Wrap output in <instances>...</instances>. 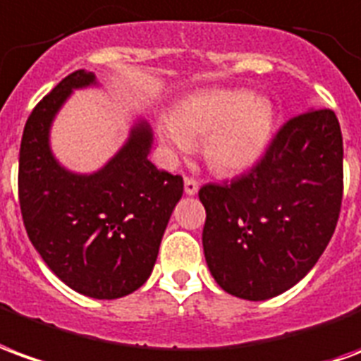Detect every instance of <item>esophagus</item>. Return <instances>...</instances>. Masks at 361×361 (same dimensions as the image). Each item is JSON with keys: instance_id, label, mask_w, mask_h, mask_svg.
Here are the masks:
<instances>
[{"instance_id": "obj_1", "label": "esophagus", "mask_w": 361, "mask_h": 361, "mask_svg": "<svg viewBox=\"0 0 361 361\" xmlns=\"http://www.w3.org/2000/svg\"><path fill=\"white\" fill-rule=\"evenodd\" d=\"M198 180L194 178V176H186L185 178V192L188 194V196H194V194L198 192Z\"/></svg>"}]
</instances>
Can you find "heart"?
Instances as JSON below:
<instances>
[{
  "label": "heart",
  "mask_w": 361,
  "mask_h": 361,
  "mask_svg": "<svg viewBox=\"0 0 361 361\" xmlns=\"http://www.w3.org/2000/svg\"><path fill=\"white\" fill-rule=\"evenodd\" d=\"M274 126L272 106L247 89L206 91L185 99L161 126V142L185 152L204 137V157L219 171H243L262 155Z\"/></svg>",
  "instance_id": "heart-1"
}]
</instances>
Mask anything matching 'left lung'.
I'll return each instance as SVG.
<instances>
[{"label":"left lung","instance_id":"obj_1","mask_svg":"<svg viewBox=\"0 0 361 361\" xmlns=\"http://www.w3.org/2000/svg\"><path fill=\"white\" fill-rule=\"evenodd\" d=\"M342 132L331 109L293 116L233 180L200 188L204 255L235 298H276L315 267L338 221Z\"/></svg>","mask_w":361,"mask_h":361}]
</instances>
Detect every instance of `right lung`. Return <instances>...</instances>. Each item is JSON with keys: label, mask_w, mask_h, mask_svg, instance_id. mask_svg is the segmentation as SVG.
I'll return each instance as SVG.
<instances>
[{"label": "right lung", "mask_w": 361, "mask_h": 361, "mask_svg": "<svg viewBox=\"0 0 361 361\" xmlns=\"http://www.w3.org/2000/svg\"><path fill=\"white\" fill-rule=\"evenodd\" d=\"M93 81V73L73 71L32 109L19 152V204L30 243L54 274L83 295L116 299L152 274L185 183L147 159L145 122L94 175H73L56 163L48 147L54 114L71 89Z\"/></svg>", "instance_id": "1"}]
</instances>
